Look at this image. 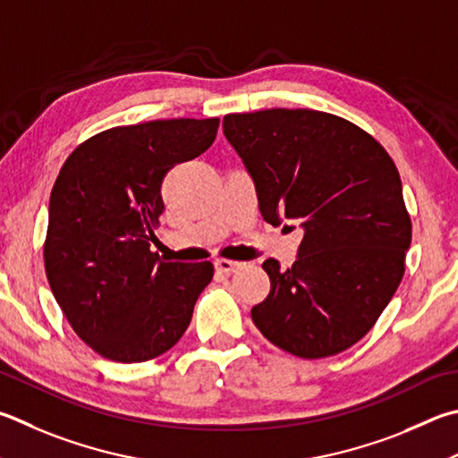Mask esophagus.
I'll return each instance as SVG.
<instances>
[{
	"mask_svg": "<svg viewBox=\"0 0 458 458\" xmlns=\"http://www.w3.org/2000/svg\"><path fill=\"white\" fill-rule=\"evenodd\" d=\"M216 270L218 272H224V274H232L236 272L240 266H242V262H236V260H228V258H218V260L214 262Z\"/></svg>",
	"mask_w": 458,
	"mask_h": 458,
	"instance_id": "1",
	"label": "esophagus"
}]
</instances>
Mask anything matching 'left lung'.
<instances>
[{
    "instance_id": "left-lung-1",
    "label": "left lung",
    "mask_w": 458,
    "mask_h": 458,
    "mask_svg": "<svg viewBox=\"0 0 458 458\" xmlns=\"http://www.w3.org/2000/svg\"><path fill=\"white\" fill-rule=\"evenodd\" d=\"M224 136L254 178L268 224L298 220L296 262L262 264L270 294L256 328L301 359H327L367 335L404 276L412 224L393 157L369 131L316 110L228 114Z\"/></svg>"
}]
</instances>
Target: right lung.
<instances>
[{"instance_id":"right-lung-1","label":"right lung","mask_w":458,"mask_h":458,"mask_svg":"<svg viewBox=\"0 0 458 458\" xmlns=\"http://www.w3.org/2000/svg\"><path fill=\"white\" fill-rule=\"evenodd\" d=\"M220 120H154L81 142L49 198L46 276L73 332L114 362H146L178 343L214 276L212 262L149 250L174 165L212 146Z\"/></svg>"}]
</instances>
